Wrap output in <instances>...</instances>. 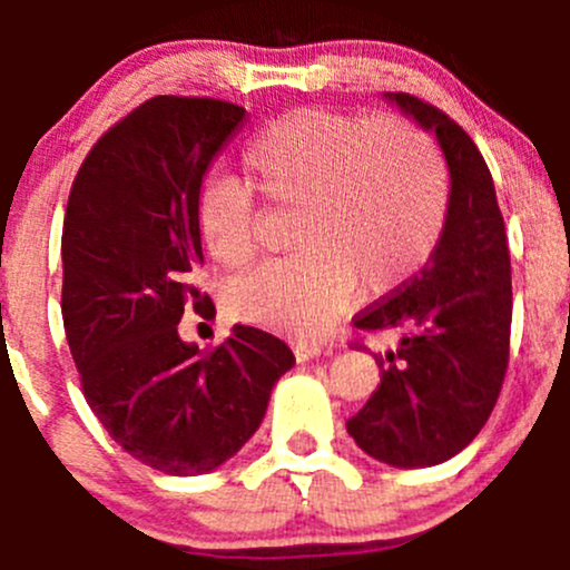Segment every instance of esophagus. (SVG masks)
<instances>
[{
  "instance_id": "obj_1",
  "label": "esophagus",
  "mask_w": 570,
  "mask_h": 570,
  "mask_svg": "<svg viewBox=\"0 0 570 570\" xmlns=\"http://www.w3.org/2000/svg\"><path fill=\"white\" fill-rule=\"evenodd\" d=\"M322 353H325V347H320L317 342H301L295 347V355H297V361H301V364H303V361H314Z\"/></svg>"
}]
</instances>
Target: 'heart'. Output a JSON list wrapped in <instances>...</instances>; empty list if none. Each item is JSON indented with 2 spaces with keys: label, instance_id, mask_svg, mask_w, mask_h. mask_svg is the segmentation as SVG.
<instances>
[{
  "label": "heart",
  "instance_id": "obj_1",
  "mask_svg": "<svg viewBox=\"0 0 570 570\" xmlns=\"http://www.w3.org/2000/svg\"><path fill=\"white\" fill-rule=\"evenodd\" d=\"M250 184L275 206H297L284 258L262 264L232 292L239 317L292 336H320L358 295L389 292L430 258L450 204L439 148L411 124L377 115L295 109L250 137ZM204 248L223 267L256 253V200L232 176L195 195Z\"/></svg>",
  "mask_w": 570,
  "mask_h": 570
}]
</instances>
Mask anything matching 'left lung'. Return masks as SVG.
<instances>
[{"instance_id": "1", "label": "left lung", "mask_w": 570, "mask_h": 570, "mask_svg": "<svg viewBox=\"0 0 570 570\" xmlns=\"http://www.w3.org/2000/svg\"><path fill=\"white\" fill-rule=\"evenodd\" d=\"M433 131L450 168L444 232L422 273L361 312V331H400L375 355L381 386L347 422L355 444L396 469L444 463L474 441L502 392L510 355L513 284L504 220L480 148L441 109L386 94Z\"/></svg>"}]
</instances>
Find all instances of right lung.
Segmentation results:
<instances>
[{"label": "right lung", "instance_id": "1", "mask_svg": "<svg viewBox=\"0 0 570 570\" xmlns=\"http://www.w3.org/2000/svg\"><path fill=\"white\" fill-rule=\"evenodd\" d=\"M243 124V107L217 99L131 109L85 157L62 223V325L85 400L115 444L174 476L237 455L295 366L250 325L209 353L178 336L184 308L215 312L195 286V195Z\"/></svg>", "mask_w": 570, "mask_h": 570}]
</instances>
